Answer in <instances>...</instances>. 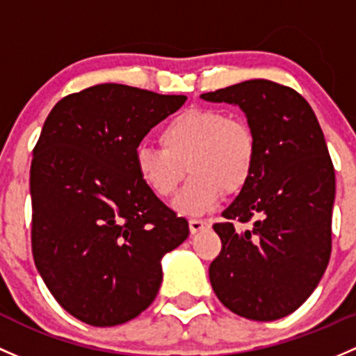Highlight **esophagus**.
Segmentation results:
<instances>
[{
	"label": "esophagus",
	"instance_id": "34e87169",
	"mask_svg": "<svg viewBox=\"0 0 356 356\" xmlns=\"http://www.w3.org/2000/svg\"><path fill=\"white\" fill-rule=\"evenodd\" d=\"M188 226H190V233L195 234V233H200L205 228H209V226H211V222L205 221V219H190Z\"/></svg>",
	"mask_w": 356,
	"mask_h": 356
}]
</instances>
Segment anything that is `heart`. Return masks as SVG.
Wrapping results in <instances>:
<instances>
[{
  "mask_svg": "<svg viewBox=\"0 0 356 356\" xmlns=\"http://www.w3.org/2000/svg\"><path fill=\"white\" fill-rule=\"evenodd\" d=\"M163 149L138 145L134 168L138 179L159 199L178 192L186 170L192 179L175 207L183 214H204L222 195L241 192L257 163V137L245 120L214 108H188L164 124Z\"/></svg>",
  "mask_w": 356,
  "mask_h": 356,
  "instance_id": "heart-1",
  "label": "heart"
}]
</instances>
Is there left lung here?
<instances>
[{"label":"left lung","instance_id":"left-lung-1","mask_svg":"<svg viewBox=\"0 0 356 356\" xmlns=\"http://www.w3.org/2000/svg\"><path fill=\"white\" fill-rule=\"evenodd\" d=\"M236 104L257 137L250 181L212 228L222 248L209 267L219 302L252 321L295 312L331 257L334 166L309 102L291 87L254 79L200 96ZM236 222L251 225L236 232Z\"/></svg>","mask_w":356,"mask_h":356}]
</instances>
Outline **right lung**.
Segmentation results:
<instances>
[{"label": "right lung", "instance_id": "right-lung-1", "mask_svg": "<svg viewBox=\"0 0 356 356\" xmlns=\"http://www.w3.org/2000/svg\"><path fill=\"white\" fill-rule=\"evenodd\" d=\"M185 96L99 83L56 102L31 164L32 255L56 302L86 324L131 321L156 298L161 259L188 236L138 179L134 152Z\"/></svg>", "mask_w": 356, "mask_h": 356}]
</instances>
